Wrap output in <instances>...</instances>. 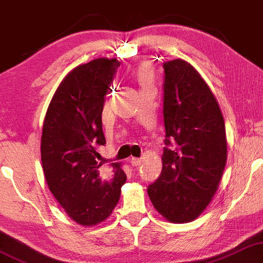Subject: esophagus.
I'll list each match as a JSON object with an SVG mask.
<instances>
[{"mask_svg":"<svg viewBox=\"0 0 263 263\" xmlns=\"http://www.w3.org/2000/svg\"><path fill=\"white\" fill-rule=\"evenodd\" d=\"M129 164H131L132 166H138L139 164H141V159H139V158H132L131 160H129Z\"/></svg>","mask_w":263,"mask_h":263,"instance_id":"34e87169","label":"esophagus"}]
</instances>
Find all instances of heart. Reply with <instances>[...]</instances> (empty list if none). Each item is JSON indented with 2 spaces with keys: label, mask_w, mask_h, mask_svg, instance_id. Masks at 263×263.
Listing matches in <instances>:
<instances>
[{
  "label": "heart",
  "mask_w": 263,
  "mask_h": 263,
  "mask_svg": "<svg viewBox=\"0 0 263 263\" xmlns=\"http://www.w3.org/2000/svg\"><path fill=\"white\" fill-rule=\"evenodd\" d=\"M138 79H139V81H141L142 85L151 84V82H152V72H151V70H149L148 68L141 69V71H139V75H138Z\"/></svg>",
  "instance_id": "b5f03b06"
}]
</instances>
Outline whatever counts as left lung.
<instances>
[{
	"mask_svg": "<svg viewBox=\"0 0 263 263\" xmlns=\"http://www.w3.org/2000/svg\"><path fill=\"white\" fill-rule=\"evenodd\" d=\"M162 170L148 185L154 208L175 223L191 222L210 204L227 160L218 103L198 71L182 59L165 62Z\"/></svg>",
	"mask_w": 263,
	"mask_h": 263,
	"instance_id": "8db88e82",
	"label": "left lung"
}]
</instances>
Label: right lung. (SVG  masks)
<instances>
[{"label": "right lung", "mask_w": 263, "mask_h": 263, "mask_svg": "<svg viewBox=\"0 0 263 263\" xmlns=\"http://www.w3.org/2000/svg\"><path fill=\"white\" fill-rule=\"evenodd\" d=\"M120 62L99 58L79 65L53 96L42 128L41 160L49 191L72 220L101 223L114 210L126 175L112 162L109 181L96 156L105 144L102 111Z\"/></svg>", "instance_id": "obj_1"}]
</instances>
